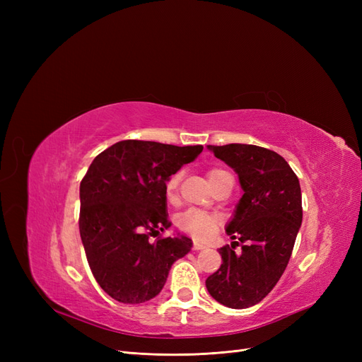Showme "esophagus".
Instances as JSON below:
<instances>
[{
	"label": "esophagus",
	"instance_id": "obj_1",
	"mask_svg": "<svg viewBox=\"0 0 362 362\" xmlns=\"http://www.w3.org/2000/svg\"><path fill=\"white\" fill-rule=\"evenodd\" d=\"M205 247H206V246H205L204 243H199V242H194V243H193V249H194V250H202V249H205Z\"/></svg>",
	"mask_w": 362,
	"mask_h": 362
}]
</instances>
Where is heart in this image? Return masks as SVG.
<instances>
[{
  "instance_id": "b5f03b06",
  "label": "heart",
  "mask_w": 362,
  "mask_h": 362,
  "mask_svg": "<svg viewBox=\"0 0 362 362\" xmlns=\"http://www.w3.org/2000/svg\"><path fill=\"white\" fill-rule=\"evenodd\" d=\"M223 173L226 172L222 169L208 170L206 173L208 181H210V184H213L218 177H222ZM180 180H181V173H175L166 181V196L169 199H173L175 196H177ZM218 222H221V218H218L217 214L201 211V210H187L178 217V228L182 233L189 234L190 237L205 242V240H210L214 235Z\"/></svg>"
}]
</instances>
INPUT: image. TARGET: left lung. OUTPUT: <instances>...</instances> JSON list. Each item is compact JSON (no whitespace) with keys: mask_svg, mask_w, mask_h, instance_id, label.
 <instances>
[{"mask_svg":"<svg viewBox=\"0 0 362 362\" xmlns=\"http://www.w3.org/2000/svg\"><path fill=\"white\" fill-rule=\"evenodd\" d=\"M206 148L234 169L243 194L226 225L237 242L218 249L221 269L205 286L218 303L243 310L264 299L288 264L302 225L300 185L275 151L242 144ZM238 241L244 245L235 252Z\"/></svg>","mask_w":362,"mask_h":362,"instance_id":"1","label":"left lung"}]
</instances>
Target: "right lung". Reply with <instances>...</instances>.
Here are the masks:
<instances>
[{
  "label": "right lung",
  "mask_w": 362,
  "mask_h": 362,
  "mask_svg": "<svg viewBox=\"0 0 362 362\" xmlns=\"http://www.w3.org/2000/svg\"><path fill=\"white\" fill-rule=\"evenodd\" d=\"M202 149L122 140L92 161L80 184V235L96 282L115 300L156 298L190 252L189 237L158 234L170 226L166 181Z\"/></svg>",
  "instance_id": "add662e5"
}]
</instances>
